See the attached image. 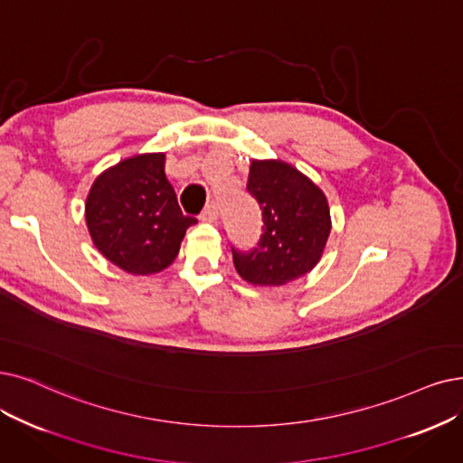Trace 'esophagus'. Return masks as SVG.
<instances>
[{
    "mask_svg": "<svg viewBox=\"0 0 463 463\" xmlns=\"http://www.w3.org/2000/svg\"><path fill=\"white\" fill-rule=\"evenodd\" d=\"M203 222H216V218H218V207H216V203H209V205L203 209V213H201V216H199Z\"/></svg>",
    "mask_w": 463,
    "mask_h": 463,
    "instance_id": "obj_1",
    "label": "esophagus"
}]
</instances>
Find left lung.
Here are the masks:
<instances>
[{
  "instance_id": "1",
  "label": "left lung",
  "mask_w": 463,
  "mask_h": 463,
  "mask_svg": "<svg viewBox=\"0 0 463 463\" xmlns=\"http://www.w3.org/2000/svg\"><path fill=\"white\" fill-rule=\"evenodd\" d=\"M247 190L262 209L264 233L250 252L233 249L241 279L281 287L309 273L319 264L332 228L323 190L281 159H252Z\"/></svg>"
}]
</instances>
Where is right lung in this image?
Instances as JSON below:
<instances>
[{
  "label": "right lung",
  "instance_id": "1",
  "mask_svg": "<svg viewBox=\"0 0 463 463\" xmlns=\"http://www.w3.org/2000/svg\"><path fill=\"white\" fill-rule=\"evenodd\" d=\"M85 220L97 250L131 275L169 268L197 222L182 214L161 152L127 157L100 173L85 201Z\"/></svg>",
  "mask_w": 463,
  "mask_h": 463
}]
</instances>
